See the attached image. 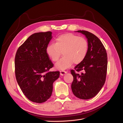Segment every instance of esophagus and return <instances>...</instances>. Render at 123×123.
I'll return each instance as SVG.
<instances>
[{
  "instance_id": "34e87169",
  "label": "esophagus",
  "mask_w": 123,
  "mask_h": 123,
  "mask_svg": "<svg viewBox=\"0 0 123 123\" xmlns=\"http://www.w3.org/2000/svg\"><path fill=\"white\" fill-rule=\"evenodd\" d=\"M67 73V72L65 71H60V74L61 75H64Z\"/></svg>"
}]
</instances>
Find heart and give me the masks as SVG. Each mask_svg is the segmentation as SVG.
<instances>
[{
    "mask_svg": "<svg viewBox=\"0 0 123 123\" xmlns=\"http://www.w3.org/2000/svg\"><path fill=\"white\" fill-rule=\"evenodd\" d=\"M88 49L87 40L72 33H66L57 36L54 43L46 48V53L54 62H57L61 55L64 56L56 64V67L65 70L72 66L73 62L79 64L86 56Z\"/></svg>",
    "mask_w": 123,
    "mask_h": 123,
    "instance_id": "1",
    "label": "heart"
}]
</instances>
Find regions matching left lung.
<instances>
[{
	"label": "left lung",
	"instance_id": "1",
	"mask_svg": "<svg viewBox=\"0 0 123 123\" xmlns=\"http://www.w3.org/2000/svg\"><path fill=\"white\" fill-rule=\"evenodd\" d=\"M88 39V49L86 56L74 70H71L73 76L71 85L73 93L77 98L90 99L97 94L105 84L107 70V54L99 39L87 31L79 30ZM82 71L80 74H76Z\"/></svg>",
	"mask_w": 123,
	"mask_h": 123
}]
</instances>
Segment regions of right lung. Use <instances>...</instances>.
I'll return each mask as SVG.
<instances>
[{
    "label": "right lung",
    "mask_w": 123,
    "mask_h": 123,
    "mask_svg": "<svg viewBox=\"0 0 123 123\" xmlns=\"http://www.w3.org/2000/svg\"><path fill=\"white\" fill-rule=\"evenodd\" d=\"M52 32L36 33L18 48L15 58V73L24 95L37 103L45 102L52 95L53 83L60 72L49 71L54 64L46 53Z\"/></svg>",
    "instance_id": "obj_1"
}]
</instances>
